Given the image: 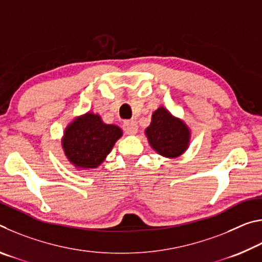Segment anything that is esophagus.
<instances>
[{
  "label": "esophagus",
  "mask_w": 262,
  "mask_h": 262,
  "mask_svg": "<svg viewBox=\"0 0 262 262\" xmlns=\"http://www.w3.org/2000/svg\"><path fill=\"white\" fill-rule=\"evenodd\" d=\"M137 123L134 120H127L123 122V130H125L128 135H135L137 133Z\"/></svg>",
  "instance_id": "obj_1"
}]
</instances>
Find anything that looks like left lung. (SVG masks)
<instances>
[{"label": "left lung", "mask_w": 262, "mask_h": 262, "mask_svg": "<svg viewBox=\"0 0 262 262\" xmlns=\"http://www.w3.org/2000/svg\"><path fill=\"white\" fill-rule=\"evenodd\" d=\"M144 134L150 147L165 158L179 157L189 147V127L164 106L152 113L151 122L145 128Z\"/></svg>", "instance_id": "8db88e82"}]
</instances>
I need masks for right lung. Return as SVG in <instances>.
Returning <instances> with one entry per match:
<instances>
[{
	"label": "right lung",
	"mask_w": 262,
	"mask_h": 262,
	"mask_svg": "<svg viewBox=\"0 0 262 262\" xmlns=\"http://www.w3.org/2000/svg\"><path fill=\"white\" fill-rule=\"evenodd\" d=\"M122 134L120 127L105 123L98 113L89 111L68 123L61 145L66 158L76 170H95L104 163Z\"/></svg>",
	"instance_id": "1"
}]
</instances>
